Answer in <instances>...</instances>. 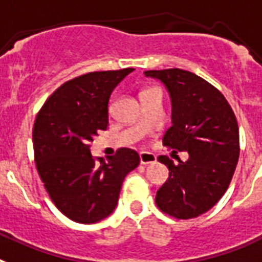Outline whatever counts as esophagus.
Instances as JSON below:
<instances>
[{
    "mask_svg": "<svg viewBox=\"0 0 262 262\" xmlns=\"http://www.w3.org/2000/svg\"><path fill=\"white\" fill-rule=\"evenodd\" d=\"M140 161H141V165H149V163L156 162L157 157L154 156V154L149 153V151H141Z\"/></svg>",
    "mask_w": 262,
    "mask_h": 262,
    "instance_id": "1",
    "label": "esophagus"
}]
</instances>
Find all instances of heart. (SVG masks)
Returning <instances> with one entry per match:
<instances>
[{"label":"heart","mask_w":262,"mask_h":262,"mask_svg":"<svg viewBox=\"0 0 262 262\" xmlns=\"http://www.w3.org/2000/svg\"><path fill=\"white\" fill-rule=\"evenodd\" d=\"M147 90H149V88H147Z\"/></svg>","instance_id":"b5f03b06"}]
</instances>
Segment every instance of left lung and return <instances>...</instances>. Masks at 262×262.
I'll use <instances>...</instances> for the list:
<instances>
[{
	"label": "left lung",
	"instance_id": "obj_1",
	"mask_svg": "<svg viewBox=\"0 0 262 262\" xmlns=\"http://www.w3.org/2000/svg\"><path fill=\"white\" fill-rule=\"evenodd\" d=\"M145 75L159 79L171 96L172 125L163 146L188 153L178 165L158 157L169 178L157 191L156 203L175 219H192L212 208L231 183L240 154L237 120L224 95L203 77L181 68Z\"/></svg>",
	"mask_w": 262,
	"mask_h": 262
}]
</instances>
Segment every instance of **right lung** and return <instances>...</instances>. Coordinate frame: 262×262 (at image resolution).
<instances>
[{
    "label": "right lung",
    "mask_w": 262,
    "mask_h": 262,
    "mask_svg": "<svg viewBox=\"0 0 262 262\" xmlns=\"http://www.w3.org/2000/svg\"><path fill=\"white\" fill-rule=\"evenodd\" d=\"M134 68L88 72L62 84L45 101L33 128L34 161L52 203L68 219L91 224L112 213L137 151L121 147L93 158L91 141L108 126L109 97Z\"/></svg>",
    "instance_id": "right-lung-1"
}]
</instances>
